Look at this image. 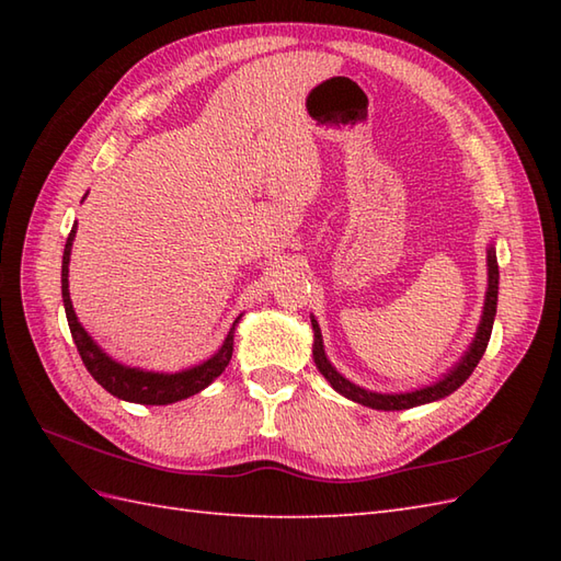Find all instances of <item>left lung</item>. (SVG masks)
I'll return each mask as SVG.
<instances>
[{"label": "left lung", "instance_id": "1", "mask_svg": "<svg viewBox=\"0 0 561 561\" xmlns=\"http://www.w3.org/2000/svg\"><path fill=\"white\" fill-rule=\"evenodd\" d=\"M486 267H490V287H486V301H484V311H482V323L478 335H474V342L470 352L462 356V362L453 368L448 376H444V380H438L434 386H426L422 390H414V392H400V396H380V392H368L359 386L350 383L347 378L340 376L332 364L328 362L325 350H323V335H320V328L316 320L313 323V332H316V342H313V359L318 371L323 374L330 386L335 388L337 392H342L344 398H350L359 404H366V408H374V410H410L416 408V404H424V402H434L450 396L453 390H458L465 380L470 378V374L474 371V366L480 364L482 354L486 350V344H490L492 337V325H494V316H496V294H499V265H496V255L494 250L486 253Z\"/></svg>", "mask_w": 561, "mask_h": 561}]
</instances>
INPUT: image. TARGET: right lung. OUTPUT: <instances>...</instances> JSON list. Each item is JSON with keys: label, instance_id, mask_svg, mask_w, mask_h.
Listing matches in <instances>:
<instances>
[{"label": "right lung", "instance_id": "1", "mask_svg": "<svg viewBox=\"0 0 561 561\" xmlns=\"http://www.w3.org/2000/svg\"><path fill=\"white\" fill-rule=\"evenodd\" d=\"M77 226H71V233L67 236L65 243V255H62V301H65V313L67 323L71 330V340L77 344V352L81 356L87 371L93 376L96 383H101L111 396L127 400V402H139V404H171L178 400H185L195 392L205 390L214 378L221 376V371L231 362L233 354V328L229 335H226L221 350L199 364L195 368H187L181 374H151V371H139V368H127L123 364L113 362L111 356H105L99 344L93 342L87 330L79 325L75 316V308H71L69 299V253H71V241H75Z\"/></svg>", "mask_w": 561, "mask_h": 561}]
</instances>
